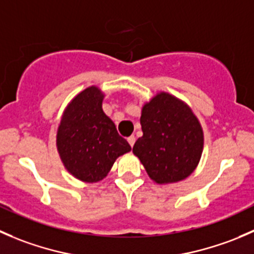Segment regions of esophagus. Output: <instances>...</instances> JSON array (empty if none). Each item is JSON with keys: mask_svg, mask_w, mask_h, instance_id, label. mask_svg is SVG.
Returning a JSON list of instances; mask_svg holds the SVG:
<instances>
[{"mask_svg": "<svg viewBox=\"0 0 254 254\" xmlns=\"http://www.w3.org/2000/svg\"><path fill=\"white\" fill-rule=\"evenodd\" d=\"M135 140H136V139H135V136H134V135H131V136H129V137H127V142H129V145L131 146V147H132V146H134V143H135Z\"/></svg>", "mask_w": 254, "mask_h": 254, "instance_id": "obj_1", "label": "esophagus"}]
</instances>
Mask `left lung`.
<instances>
[{"mask_svg":"<svg viewBox=\"0 0 254 254\" xmlns=\"http://www.w3.org/2000/svg\"><path fill=\"white\" fill-rule=\"evenodd\" d=\"M143 135L132 152L156 183L187 178L198 166L204 136L200 124L186 103L171 94L153 97L142 108Z\"/></svg>","mask_w":254,"mask_h":254,"instance_id":"left-lung-1","label":"left lung"}]
</instances>
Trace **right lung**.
Wrapping results in <instances>:
<instances>
[{"instance_id":"1","label":"right lung","mask_w":254,"mask_h":254,"mask_svg":"<svg viewBox=\"0 0 254 254\" xmlns=\"http://www.w3.org/2000/svg\"><path fill=\"white\" fill-rule=\"evenodd\" d=\"M103 94L88 87L66 108L58 130V150L68 172L79 181L98 182L119 156L131 150L102 109Z\"/></svg>"}]
</instances>
